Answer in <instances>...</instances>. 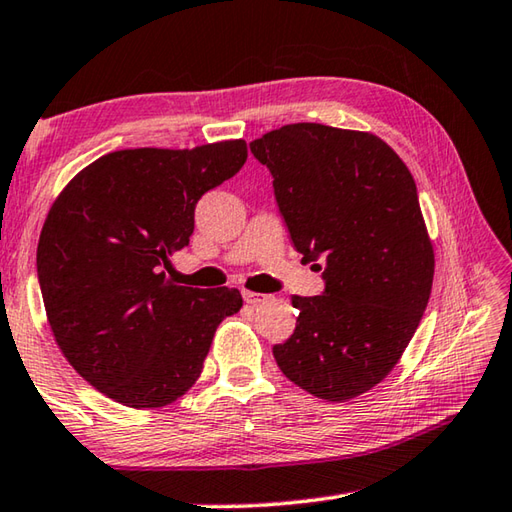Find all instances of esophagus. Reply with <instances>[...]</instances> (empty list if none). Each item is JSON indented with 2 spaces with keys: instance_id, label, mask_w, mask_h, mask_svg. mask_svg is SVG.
Wrapping results in <instances>:
<instances>
[{
  "instance_id": "34e87169",
  "label": "esophagus",
  "mask_w": 512,
  "mask_h": 512,
  "mask_svg": "<svg viewBox=\"0 0 512 512\" xmlns=\"http://www.w3.org/2000/svg\"><path fill=\"white\" fill-rule=\"evenodd\" d=\"M244 300L250 306H257V304H264L271 300V295H264V293H255V291H244Z\"/></svg>"
}]
</instances>
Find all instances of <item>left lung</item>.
Masks as SVG:
<instances>
[{"instance_id": "8db88e82", "label": "left lung", "mask_w": 512, "mask_h": 512, "mask_svg": "<svg viewBox=\"0 0 512 512\" xmlns=\"http://www.w3.org/2000/svg\"><path fill=\"white\" fill-rule=\"evenodd\" d=\"M302 262L322 295L293 297V336L273 347L282 374L322 401L369 392L401 360L430 300L434 248L416 183L383 138L295 123L250 143Z\"/></svg>"}]
</instances>
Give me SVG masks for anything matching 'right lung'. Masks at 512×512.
<instances>
[{
	"mask_svg": "<svg viewBox=\"0 0 512 512\" xmlns=\"http://www.w3.org/2000/svg\"><path fill=\"white\" fill-rule=\"evenodd\" d=\"M246 141L100 156L55 197L37 241L53 338L98 392L134 410L174 403L197 383L212 338L244 300L237 288L174 284L194 208L235 176Z\"/></svg>",
	"mask_w": 512,
	"mask_h": 512,
	"instance_id": "add662e5",
	"label": "right lung"
}]
</instances>
